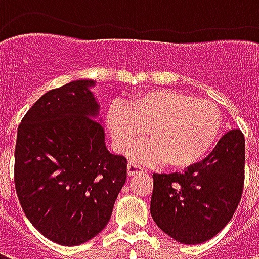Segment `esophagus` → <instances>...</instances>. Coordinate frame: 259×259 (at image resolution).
<instances>
[{
	"label": "esophagus",
	"mask_w": 259,
	"mask_h": 259,
	"mask_svg": "<svg viewBox=\"0 0 259 259\" xmlns=\"http://www.w3.org/2000/svg\"><path fill=\"white\" fill-rule=\"evenodd\" d=\"M146 172V169L140 166V165H137V163H129L127 165V175L129 176H135L137 174H144Z\"/></svg>",
	"instance_id": "obj_1"
}]
</instances>
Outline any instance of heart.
Here are the masks:
<instances>
[{"instance_id":"obj_1","label":"heart","mask_w":259,"mask_h":259,"mask_svg":"<svg viewBox=\"0 0 259 259\" xmlns=\"http://www.w3.org/2000/svg\"><path fill=\"white\" fill-rule=\"evenodd\" d=\"M108 126L119 151H127L150 132L152 141L130 152L135 161L186 169L213 148L223 120L211 102L179 91L154 89L136 94L127 105L113 104L108 111Z\"/></svg>"}]
</instances>
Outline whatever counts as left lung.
<instances>
[{
  "label": "left lung",
  "instance_id": "1",
  "mask_svg": "<svg viewBox=\"0 0 259 259\" xmlns=\"http://www.w3.org/2000/svg\"><path fill=\"white\" fill-rule=\"evenodd\" d=\"M245 141L239 129L221 137L201 162L175 174H154L150 212L158 228L182 244H200L222 230L244 186Z\"/></svg>",
  "mask_w": 259,
  "mask_h": 259
}]
</instances>
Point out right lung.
Instances as JSON below:
<instances>
[{
	"mask_svg": "<svg viewBox=\"0 0 259 259\" xmlns=\"http://www.w3.org/2000/svg\"><path fill=\"white\" fill-rule=\"evenodd\" d=\"M94 80L47 91L18 127L15 187L33 226L61 245L83 244L107 226L127 161L108 151Z\"/></svg>",
	"mask_w": 259,
	"mask_h": 259,
	"instance_id": "obj_1",
	"label": "right lung"
}]
</instances>
